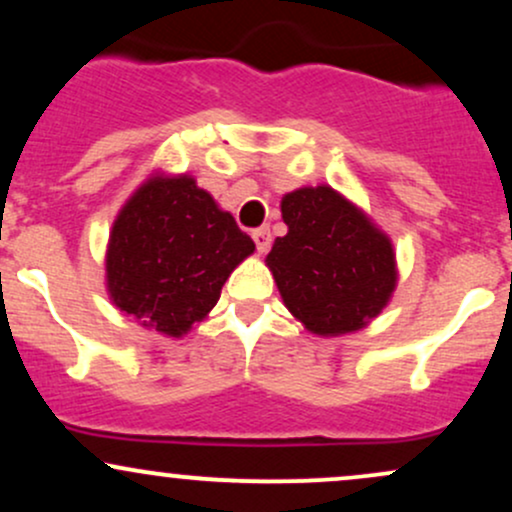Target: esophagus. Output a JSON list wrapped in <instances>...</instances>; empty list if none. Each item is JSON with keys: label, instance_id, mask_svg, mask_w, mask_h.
Segmentation results:
<instances>
[{"label": "esophagus", "instance_id": "obj_1", "mask_svg": "<svg viewBox=\"0 0 512 512\" xmlns=\"http://www.w3.org/2000/svg\"><path fill=\"white\" fill-rule=\"evenodd\" d=\"M252 240H255L257 252H267L269 245H272V233H269L267 226L255 228V231H252Z\"/></svg>", "mask_w": 512, "mask_h": 512}]
</instances>
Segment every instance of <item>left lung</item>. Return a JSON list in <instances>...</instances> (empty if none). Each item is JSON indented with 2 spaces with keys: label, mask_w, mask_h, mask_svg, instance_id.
<instances>
[{
  "label": "left lung",
  "mask_w": 512,
  "mask_h": 512,
  "mask_svg": "<svg viewBox=\"0 0 512 512\" xmlns=\"http://www.w3.org/2000/svg\"><path fill=\"white\" fill-rule=\"evenodd\" d=\"M281 216L289 233L274 240L267 267L286 308L322 337L366 327L397 284L390 238L327 185L289 192Z\"/></svg>",
  "instance_id": "obj_1"
}]
</instances>
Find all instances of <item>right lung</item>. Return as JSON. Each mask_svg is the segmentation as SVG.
<instances>
[{
  "label": "right lung",
  "instance_id": "right-lung-1",
  "mask_svg": "<svg viewBox=\"0 0 512 512\" xmlns=\"http://www.w3.org/2000/svg\"><path fill=\"white\" fill-rule=\"evenodd\" d=\"M255 243L190 175H156L122 207L110 233L108 293L122 313L168 337L204 320Z\"/></svg>",
  "mask_w": 512,
  "mask_h": 512
}]
</instances>
